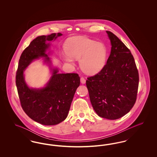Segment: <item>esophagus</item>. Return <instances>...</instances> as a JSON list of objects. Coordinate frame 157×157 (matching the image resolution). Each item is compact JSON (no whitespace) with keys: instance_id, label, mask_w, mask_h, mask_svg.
I'll list each match as a JSON object with an SVG mask.
<instances>
[{"instance_id":"1","label":"esophagus","mask_w":157,"mask_h":157,"mask_svg":"<svg viewBox=\"0 0 157 157\" xmlns=\"http://www.w3.org/2000/svg\"><path fill=\"white\" fill-rule=\"evenodd\" d=\"M81 82L82 83V84H85V82H86V79H85L84 78L81 77Z\"/></svg>"}]
</instances>
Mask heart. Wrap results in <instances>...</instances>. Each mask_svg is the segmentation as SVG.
I'll return each instance as SVG.
<instances>
[{"mask_svg": "<svg viewBox=\"0 0 157 157\" xmlns=\"http://www.w3.org/2000/svg\"><path fill=\"white\" fill-rule=\"evenodd\" d=\"M66 53L62 59L74 65V59L80 60V67L87 75H95L105 67L108 56L106 46L85 36L68 39L65 44Z\"/></svg>", "mask_w": 157, "mask_h": 157, "instance_id": "obj_1", "label": "heart"}]
</instances>
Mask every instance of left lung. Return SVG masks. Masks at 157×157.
Instances as JSON below:
<instances>
[{"mask_svg":"<svg viewBox=\"0 0 157 157\" xmlns=\"http://www.w3.org/2000/svg\"><path fill=\"white\" fill-rule=\"evenodd\" d=\"M111 42L110 55L104 68L86 81L90 101L98 115L117 120L134 105L139 75L130 51L120 39L106 31Z\"/></svg>","mask_w":157,"mask_h":157,"instance_id":"1","label":"left lung"}]
</instances>
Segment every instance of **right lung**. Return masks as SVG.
<instances>
[{"label": "right lung", "mask_w": 157, "mask_h": 157, "mask_svg": "<svg viewBox=\"0 0 157 157\" xmlns=\"http://www.w3.org/2000/svg\"><path fill=\"white\" fill-rule=\"evenodd\" d=\"M62 34L52 33L34 39L23 51L19 61L16 84L23 111L32 120L44 125H55L65 120L76 90L80 85L77 74H60L48 56L50 42ZM42 59L50 68L51 77L45 86L31 88L24 80V73L31 63Z\"/></svg>", "instance_id": "add662e5"}]
</instances>
